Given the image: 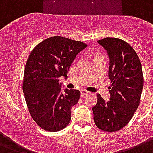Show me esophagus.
Masks as SVG:
<instances>
[{"mask_svg":"<svg viewBox=\"0 0 153 153\" xmlns=\"http://www.w3.org/2000/svg\"><path fill=\"white\" fill-rule=\"evenodd\" d=\"M88 92L86 91V90H81V91H80V94H81V96H85L86 95V94H88Z\"/></svg>","mask_w":153,"mask_h":153,"instance_id":"esophagus-1","label":"esophagus"}]
</instances>
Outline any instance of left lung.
Segmentation results:
<instances>
[{"label": "left lung", "instance_id": "left-lung-1", "mask_svg": "<svg viewBox=\"0 0 153 153\" xmlns=\"http://www.w3.org/2000/svg\"><path fill=\"white\" fill-rule=\"evenodd\" d=\"M109 57V100L97 95L93 119L100 129L116 132L125 127L139 106L144 77L137 53L123 40L106 37L97 41Z\"/></svg>", "mask_w": 153, "mask_h": 153}]
</instances>
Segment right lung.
Returning a JSON list of instances; mask_svg holds the SVG:
<instances>
[{
  "label": "right lung",
  "mask_w": 153,
  "mask_h": 153,
  "mask_svg": "<svg viewBox=\"0 0 153 153\" xmlns=\"http://www.w3.org/2000/svg\"><path fill=\"white\" fill-rule=\"evenodd\" d=\"M87 47L81 41L56 36L38 44L29 54L23 80V93L32 118L44 130L57 132L71 120L72 107L80 93L65 89L59 77L67 76L76 55Z\"/></svg>",
  "instance_id": "1"
}]
</instances>
